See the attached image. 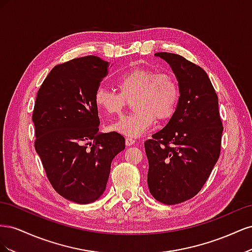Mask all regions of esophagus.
Wrapping results in <instances>:
<instances>
[{
    "mask_svg": "<svg viewBox=\"0 0 252 252\" xmlns=\"http://www.w3.org/2000/svg\"><path fill=\"white\" fill-rule=\"evenodd\" d=\"M125 142H126L127 146H131V145H133V144L135 143V140H133V139H131V138H126Z\"/></svg>",
    "mask_w": 252,
    "mask_h": 252,
    "instance_id": "esophagus-1",
    "label": "esophagus"
}]
</instances>
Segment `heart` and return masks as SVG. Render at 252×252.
<instances>
[{"instance_id": "1", "label": "heart", "mask_w": 252, "mask_h": 252, "mask_svg": "<svg viewBox=\"0 0 252 252\" xmlns=\"http://www.w3.org/2000/svg\"><path fill=\"white\" fill-rule=\"evenodd\" d=\"M120 93L98 86L94 93V104L105 113L118 114L130 100L133 112L122 117L109 126L113 132L136 139L149 131L156 119H170L177 108L180 96L179 84L171 73L156 72L148 68H132L117 80Z\"/></svg>"}]
</instances>
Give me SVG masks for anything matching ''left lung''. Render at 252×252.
Masks as SVG:
<instances>
[{
  "label": "left lung",
  "mask_w": 252,
  "mask_h": 252,
  "mask_svg": "<svg viewBox=\"0 0 252 252\" xmlns=\"http://www.w3.org/2000/svg\"><path fill=\"white\" fill-rule=\"evenodd\" d=\"M177 78L180 96L165 127L144 143L149 191L158 202H185L200 191L218 162L223 125L219 98L203 68L182 56L157 52Z\"/></svg>",
  "instance_id": "8db88e82"
}]
</instances>
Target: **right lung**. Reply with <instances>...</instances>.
<instances>
[{
	"label": "right lung",
	"instance_id": "right-lung-1",
	"mask_svg": "<svg viewBox=\"0 0 252 252\" xmlns=\"http://www.w3.org/2000/svg\"><path fill=\"white\" fill-rule=\"evenodd\" d=\"M108 62L95 56L53 67L36 94L35 150L56 191L78 204L100 199L112 159L125 149L117 132H98L95 89Z\"/></svg>",
	"mask_w": 252,
	"mask_h": 252
}]
</instances>
